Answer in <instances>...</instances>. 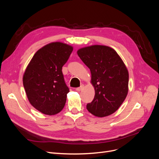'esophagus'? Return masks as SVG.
<instances>
[{
    "label": "esophagus",
    "mask_w": 159,
    "mask_h": 159,
    "mask_svg": "<svg viewBox=\"0 0 159 159\" xmlns=\"http://www.w3.org/2000/svg\"><path fill=\"white\" fill-rule=\"evenodd\" d=\"M83 88H84V85H81L80 87L76 88V90L78 91H81L83 89Z\"/></svg>",
    "instance_id": "1"
}]
</instances>
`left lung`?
Returning <instances> with one entry per match:
<instances>
[{"label": "left lung", "mask_w": 159, "mask_h": 159, "mask_svg": "<svg viewBox=\"0 0 159 159\" xmlns=\"http://www.w3.org/2000/svg\"><path fill=\"white\" fill-rule=\"evenodd\" d=\"M77 54L90 70L95 91L88 111L97 117H105L117 111L129 91V71L113 48L91 45L77 50Z\"/></svg>", "instance_id": "8db88e82"}]
</instances>
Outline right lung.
<instances>
[{
  "label": "right lung",
  "instance_id": "add662e5",
  "mask_svg": "<svg viewBox=\"0 0 159 159\" xmlns=\"http://www.w3.org/2000/svg\"><path fill=\"white\" fill-rule=\"evenodd\" d=\"M73 50L61 42H52L39 49L27 65L23 84L30 103L44 114L55 115L64 108L67 93L62 67Z\"/></svg>",
  "mask_w": 159,
  "mask_h": 159
}]
</instances>
